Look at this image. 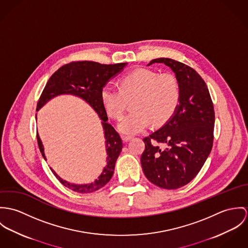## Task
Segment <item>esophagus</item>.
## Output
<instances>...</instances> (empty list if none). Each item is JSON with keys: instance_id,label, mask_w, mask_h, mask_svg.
Listing matches in <instances>:
<instances>
[{"instance_id": "esophagus-1", "label": "esophagus", "mask_w": 248, "mask_h": 248, "mask_svg": "<svg viewBox=\"0 0 248 248\" xmlns=\"http://www.w3.org/2000/svg\"><path fill=\"white\" fill-rule=\"evenodd\" d=\"M131 139H132V137H130V136H123V137H122V140H123L124 142H127V141H129Z\"/></svg>"}]
</instances>
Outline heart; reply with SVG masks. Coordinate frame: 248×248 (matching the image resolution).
<instances>
[{"instance_id":"1","label":"heart","mask_w":248,"mask_h":248,"mask_svg":"<svg viewBox=\"0 0 248 248\" xmlns=\"http://www.w3.org/2000/svg\"><path fill=\"white\" fill-rule=\"evenodd\" d=\"M101 102L107 114L119 119L125 109V100L133 97L127 113L118 124L124 135H135L145 130L151 120L154 124L165 121L175 110L180 99V87L171 74L159 75L148 68H138L124 75L119 88L106 84L101 90Z\"/></svg>"}]
</instances>
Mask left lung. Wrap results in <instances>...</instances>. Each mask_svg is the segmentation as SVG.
I'll list each match as a JSON object with an SVG mask.
<instances>
[{
  "label": "left lung",
  "instance_id": "8db88e82",
  "mask_svg": "<svg viewBox=\"0 0 248 248\" xmlns=\"http://www.w3.org/2000/svg\"><path fill=\"white\" fill-rule=\"evenodd\" d=\"M152 63H165L175 73L180 99L165 124L143 139L140 164L149 182L177 189L192 181L210 154L214 108L206 83L190 66L168 58L154 59L147 65Z\"/></svg>",
  "mask_w": 248,
  "mask_h": 248
}]
</instances>
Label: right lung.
Here are the masks:
<instances>
[{
    "mask_svg": "<svg viewBox=\"0 0 248 248\" xmlns=\"http://www.w3.org/2000/svg\"><path fill=\"white\" fill-rule=\"evenodd\" d=\"M127 62L115 64H102L96 62H73L60 67L49 78L37 104V111L40 110L48 101L59 95L68 94L79 97L86 102L102 120V125L106 139L107 165L101 175L93 183L88 185H74L60 178L55 171H51L56 178L65 187L78 193H91L104 187L110 181L116 161L122 151V139L114 127L108 123V115L101 102V90L109 80L123 71ZM37 120V114H36ZM37 140L40 151L46 161L44 144L37 133Z\"/></svg>",
    "mask_w": 248,
    "mask_h": 248,
    "instance_id": "add662e5",
    "label": "right lung"
}]
</instances>
